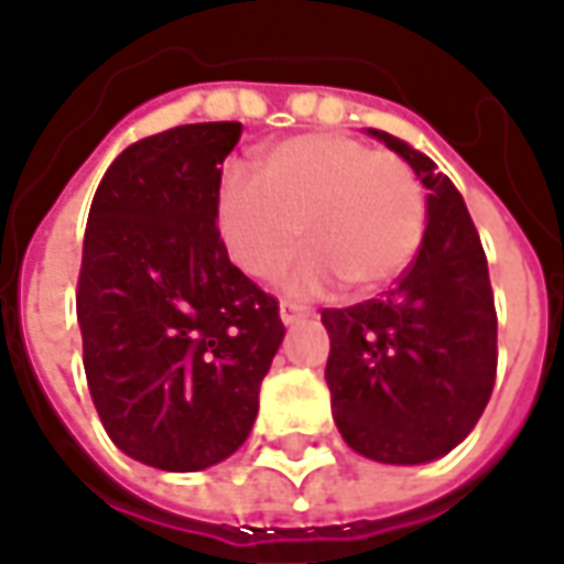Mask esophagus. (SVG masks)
Returning <instances> with one entry per match:
<instances>
[{
    "mask_svg": "<svg viewBox=\"0 0 564 564\" xmlns=\"http://www.w3.org/2000/svg\"><path fill=\"white\" fill-rule=\"evenodd\" d=\"M311 311L307 307H301V304H294V301H279V319L285 323V326H292L297 323L301 316H307Z\"/></svg>",
    "mask_w": 564,
    "mask_h": 564,
    "instance_id": "esophagus-1",
    "label": "esophagus"
}]
</instances>
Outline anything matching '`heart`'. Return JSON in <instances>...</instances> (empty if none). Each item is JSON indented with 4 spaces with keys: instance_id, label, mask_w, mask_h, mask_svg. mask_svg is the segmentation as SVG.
Wrapping results in <instances>:
<instances>
[{
    "instance_id": "heart-1",
    "label": "heart",
    "mask_w": 564,
    "mask_h": 564,
    "mask_svg": "<svg viewBox=\"0 0 564 564\" xmlns=\"http://www.w3.org/2000/svg\"><path fill=\"white\" fill-rule=\"evenodd\" d=\"M216 228L228 260L250 279H272L301 245L292 292H319L341 279L377 292L414 260L426 228V197L392 153L345 134H297L260 153V178L228 172L216 191Z\"/></svg>"
}]
</instances>
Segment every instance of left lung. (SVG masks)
<instances>
[{"label":"left lung","mask_w":564,"mask_h":564,"mask_svg":"<svg viewBox=\"0 0 564 564\" xmlns=\"http://www.w3.org/2000/svg\"><path fill=\"white\" fill-rule=\"evenodd\" d=\"M414 169L426 231L386 297L323 311L326 382L341 440L382 465H423L465 440L496 382V304L487 253L462 194L436 163L370 128Z\"/></svg>","instance_id":"left-lung-1"}]
</instances>
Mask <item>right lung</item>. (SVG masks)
<instances>
[{"label": "right lung", "instance_id": "1", "mask_svg": "<svg viewBox=\"0 0 564 564\" xmlns=\"http://www.w3.org/2000/svg\"><path fill=\"white\" fill-rule=\"evenodd\" d=\"M238 121L178 124L121 150L99 182L77 275L84 373L109 440L160 470L219 465L248 440L282 345L279 301L216 228Z\"/></svg>", "mask_w": 564, "mask_h": 564}]
</instances>
